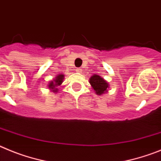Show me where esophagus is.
<instances>
[{"instance_id": "obj_1", "label": "esophagus", "mask_w": 161, "mask_h": 161, "mask_svg": "<svg viewBox=\"0 0 161 161\" xmlns=\"http://www.w3.org/2000/svg\"><path fill=\"white\" fill-rule=\"evenodd\" d=\"M76 70H77L78 72H81L82 71V69H81V68H77V69H76Z\"/></svg>"}]
</instances>
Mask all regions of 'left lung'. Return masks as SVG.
Segmentation results:
<instances>
[{"label":"left lung","mask_w":161,"mask_h":161,"mask_svg":"<svg viewBox=\"0 0 161 161\" xmlns=\"http://www.w3.org/2000/svg\"><path fill=\"white\" fill-rule=\"evenodd\" d=\"M90 83L95 91L97 95H101L102 94L105 93V91H107V89L108 87V82H106L103 78L97 75H94L90 79Z\"/></svg>","instance_id":"8db88e82"}]
</instances>
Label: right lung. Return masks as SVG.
I'll use <instances>...</instances> for the list:
<instances>
[{"mask_svg": "<svg viewBox=\"0 0 161 161\" xmlns=\"http://www.w3.org/2000/svg\"><path fill=\"white\" fill-rule=\"evenodd\" d=\"M63 79H64V75H58L57 77H56V79H54L53 82H51L50 84H49V88L52 89V91L54 92V93L57 92L58 88L56 87H57L58 86H60L61 84H62V82H63Z\"/></svg>", "mask_w": 161, "mask_h": 161, "instance_id": "right-lung-1", "label": "right lung"}]
</instances>
